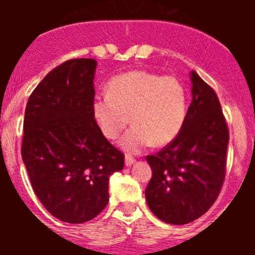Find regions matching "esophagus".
<instances>
[{"label":"esophagus","mask_w":255,"mask_h":255,"mask_svg":"<svg viewBox=\"0 0 255 255\" xmlns=\"http://www.w3.org/2000/svg\"><path fill=\"white\" fill-rule=\"evenodd\" d=\"M135 163V159L132 158V157H130V155H126L125 157V164L128 166V167H130V166H132V164Z\"/></svg>","instance_id":"obj_1"}]
</instances>
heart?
<instances>
[{
    "mask_svg": "<svg viewBox=\"0 0 255 255\" xmlns=\"http://www.w3.org/2000/svg\"><path fill=\"white\" fill-rule=\"evenodd\" d=\"M188 103V89L179 78L136 70L112 79L107 94L92 103V114L110 139L117 138L131 117L134 126L120 147L136 154L153 143L162 147L175 140L185 124Z\"/></svg>",
    "mask_w": 255,
    "mask_h": 255,
    "instance_id": "heart-1",
    "label": "heart"
}]
</instances>
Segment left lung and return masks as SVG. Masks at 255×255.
Returning a JSON list of instances; mask_svg holds the SVG:
<instances>
[{
  "label": "left lung",
  "mask_w": 255,
  "mask_h": 255,
  "mask_svg": "<svg viewBox=\"0 0 255 255\" xmlns=\"http://www.w3.org/2000/svg\"><path fill=\"white\" fill-rule=\"evenodd\" d=\"M191 103L177 138L147 155L152 179L145 199L153 215L171 225H186L215 203L226 172L229 129L217 94L190 73Z\"/></svg>",
  "instance_id": "obj_1"
}]
</instances>
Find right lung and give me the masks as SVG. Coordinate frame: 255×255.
Segmentation results:
<instances>
[{
	"instance_id": "obj_1",
	"label": "right lung",
	"mask_w": 255,
	"mask_h": 255,
	"mask_svg": "<svg viewBox=\"0 0 255 255\" xmlns=\"http://www.w3.org/2000/svg\"><path fill=\"white\" fill-rule=\"evenodd\" d=\"M97 61L74 58L53 69L29 97L21 157L35 195L60 221L83 224L107 206L108 181L124 154L94 121Z\"/></svg>"
}]
</instances>
